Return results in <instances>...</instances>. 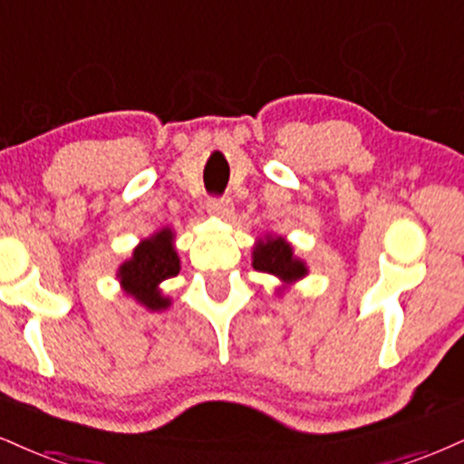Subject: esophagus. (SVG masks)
Returning <instances> with one entry per match:
<instances>
[{
    "label": "esophagus",
    "instance_id": "obj_1",
    "mask_svg": "<svg viewBox=\"0 0 464 464\" xmlns=\"http://www.w3.org/2000/svg\"><path fill=\"white\" fill-rule=\"evenodd\" d=\"M208 211L211 216L227 220V218H231L233 214V203L228 198H211Z\"/></svg>",
    "mask_w": 464,
    "mask_h": 464
}]
</instances>
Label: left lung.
Returning a JSON list of instances; mask_svg holds the SVG:
<instances>
[{"label":"left lung","mask_w":464,"mask_h":464,"mask_svg":"<svg viewBox=\"0 0 464 464\" xmlns=\"http://www.w3.org/2000/svg\"><path fill=\"white\" fill-rule=\"evenodd\" d=\"M253 267L281 281V287L275 289L276 295H283L294 283L303 281L309 275L306 261L300 259L294 253L292 244L276 233H266L264 237H256L253 246Z\"/></svg>","instance_id":"8db88e82"}]
</instances>
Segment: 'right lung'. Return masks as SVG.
<instances>
[{
	"mask_svg": "<svg viewBox=\"0 0 464 464\" xmlns=\"http://www.w3.org/2000/svg\"><path fill=\"white\" fill-rule=\"evenodd\" d=\"M175 237L170 227H161L153 236L140 239L130 259L116 270L122 292L147 311H166L172 304V298L160 285L181 270Z\"/></svg>",
	"mask_w": 464,
	"mask_h": 464,
	"instance_id": "1",
	"label": "right lung"
}]
</instances>
